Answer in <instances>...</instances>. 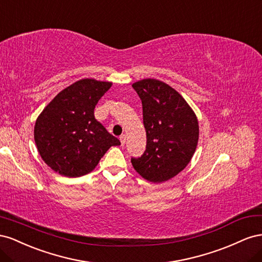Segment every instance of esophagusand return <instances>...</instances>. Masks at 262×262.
I'll list each match as a JSON object with an SVG mask.
<instances>
[{
  "mask_svg": "<svg viewBox=\"0 0 262 262\" xmlns=\"http://www.w3.org/2000/svg\"><path fill=\"white\" fill-rule=\"evenodd\" d=\"M119 140H121L122 146H124V145H125V141H126V135H125V134H123V135H121V137H119Z\"/></svg>",
  "mask_w": 262,
  "mask_h": 262,
  "instance_id": "1",
  "label": "esophagus"
}]
</instances>
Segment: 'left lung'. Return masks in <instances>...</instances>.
I'll return each mask as SVG.
<instances>
[{
  "mask_svg": "<svg viewBox=\"0 0 262 262\" xmlns=\"http://www.w3.org/2000/svg\"><path fill=\"white\" fill-rule=\"evenodd\" d=\"M143 104L146 150L132 158L137 172L150 182H163L188 166L199 141V123L189 104L173 88L156 79L133 84Z\"/></svg>",
  "mask_w": 262,
  "mask_h": 262,
  "instance_id": "left-lung-1",
  "label": "left lung"
}]
</instances>
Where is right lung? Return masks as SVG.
<instances>
[{
    "mask_svg": "<svg viewBox=\"0 0 262 262\" xmlns=\"http://www.w3.org/2000/svg\"><path fill=\"white\" fill-rule=\"evenodd\" d=\"M111 86V82L79 80L58 93L37 118V149L59 174L77 178L91 172L112 146L121 145L94 117L95 105Z\"/></svg>",
    "mask_w": 262,
    "mask_h": 262,
    "instance_id": "1",
    "label": "right lung"
}]
</instances>
